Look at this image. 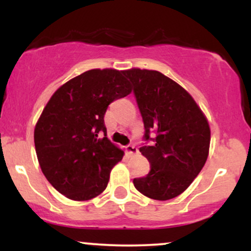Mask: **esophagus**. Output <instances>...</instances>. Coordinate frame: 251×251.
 Wrapping results in <instances>:
<instances>
[{"instance_id":"34e87169","label":"esophagus","mask_w":251,"mask_h":251,"mask_svg":"<svg viewBox=\"0 0 251 251\" xmlns=\"http://www.w3.org/2000/svg\"><path fill=\"white\" fill-rule=\"evenodd\" d=\"M125 151H126V153H127V154H134V153H137V152H138V149L135 148L134 145H127L125 148Z\"/></svg>"}]
</instances>
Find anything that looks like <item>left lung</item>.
Wrapping results in <instances>:
<instances>
[{
  "label": "left lung",
  "mask_w": 251,
  "mask_h": 251,
  "mask_svg": "<svg viewBox=\"0 0 251 251\" xmlns=\"http://www.w3.org/2000/svg\"><path fill=\"white\" fill-rule=\"evenodd\" d=\"M124 75L133 85L144 140L153 142L139 149L151 170L133 184L152 200H172L189 188L208 159V120L194 98L160 72L132 68Z\"/></svg>",
  "instance_id": "1"
}]
</instances>
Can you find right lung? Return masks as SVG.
I'll return each mask as SVG.
<instances>
[{
    "mask_svg": "<svg viewBox=\"0 0 251 251\" xmlns=\"http://www.w3.org/2000/svg\"><path fill=\"white\" fill-rule=\"evenodd\" d=\"M131 91L124 71L107 68L85 72L51 96L36 123L34 143L43 175L60 194L88 201L106 189L124 151L106 137L103 116L109 103Z\"/></svg>",
    "mask_w": 251,
    "mask_h": 251,
    "instance_id": "right-lung-1",
    "label": "right lung"
}]
</instances>
